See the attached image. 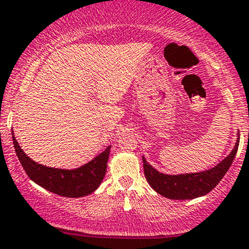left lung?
<instances>
[{"instance_id": "left-lung-1", "label": "left lung", "mask_w": 249, "mask_h": 249, "mask_svg": "<svg viewBox=\"0 0 249 249\" xmlns=\"http://www.w3.org/2000/svg\"><path fill=\"white\" fill-rule=\"evenodd\" d=\"M239 142L240 138H237L231 152L222 162L209 170L199 171V173L178 174V175L160 173L145 160V157H142L145 178L148 184L164 198L173 199V200H191V199L204 196L219 183V181L229 170L236 156Z\"/></svg>"}]
</instances>
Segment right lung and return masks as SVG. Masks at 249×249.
<instances>
[{
  "mask_svg": "<svg viewBox=\"0 0 249 249\" xmlns=\"http://www.w3.org/2000/svg\"><path fill=\"white\" fill-rule=\"evenodd\" d=\"M15 153L33 182L47 191L66 198H81L93 193L107 173L110 146L89 163L75 169H58L38 164L22 151L12 130Z\"/></svg>",
  "mask_w": 249,
  "mask_h": 249,
  "instance_id": "right-lung-1",
  "label": "right lung"
}]
</instances>
